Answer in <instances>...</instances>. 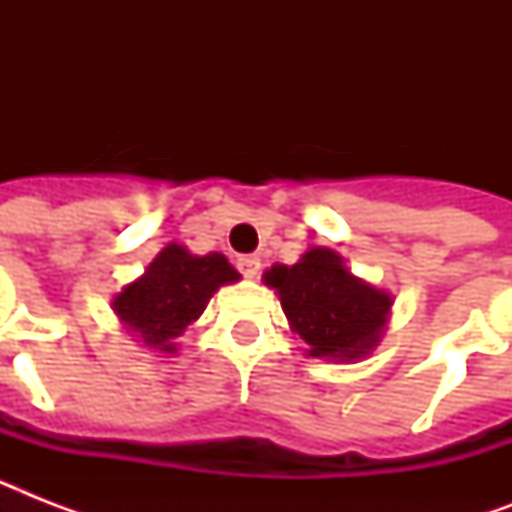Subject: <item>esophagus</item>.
<instances>
[{"instance_id": "34e87169", "label": "esophagus", "mask_w": 512, "mask_h": 512, "mask_svg": "<svg viewBox=\"0 0 512 512\" xmlns=\"http://www.w3.org/2000/svg\"><path fill=\"white\" fill-rule=\"evenodd\" d=\"M239 271L244 273V279H255L257 273H260V257L255 255H244L239 257Z\"/></svg>"}]
</instances>
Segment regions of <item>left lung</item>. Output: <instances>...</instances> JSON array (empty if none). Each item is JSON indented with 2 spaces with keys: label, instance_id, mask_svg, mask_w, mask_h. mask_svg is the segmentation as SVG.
<instances>
[{
  "label": "left lung",
  "instance_id": "8db88e82",
  "mask_svg": "<svg viewBox=\"0 0 512 512\" xmlns=\"http://www.w3.org/2000/svg\"><path fill=\"white\" fill-rule=\"evenodd\" d=\"M263 281L276 289L289 329L308 345L305 356L356 364L385 335L393 295L358 279L335 249L311 247L295 265H271Z\"/></svg>",
  "mask_w": 512,
  "mask_h": 512
}]
</instances>
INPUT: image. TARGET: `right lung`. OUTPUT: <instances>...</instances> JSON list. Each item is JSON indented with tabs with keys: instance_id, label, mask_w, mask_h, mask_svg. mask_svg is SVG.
<instances>
[{
	"instance_id": "1",
	"label": "right lung",
	"mask_w": 512,
	"mask_h": 512,
	"mask_svg": "<svg viewBox=\"0 0 512 512\" xmlns=\"http://www.w3.org/2000/svg\"><path fill=\"white\" fill-rule=\"evenodd\" d=\"M239 279L241 273L220 252L193 255L170 241L143 276L116 292L111 308L135 342L170 356L177 353V337L204 313L209 297Z\"/></svg>"
}]
</instances>
